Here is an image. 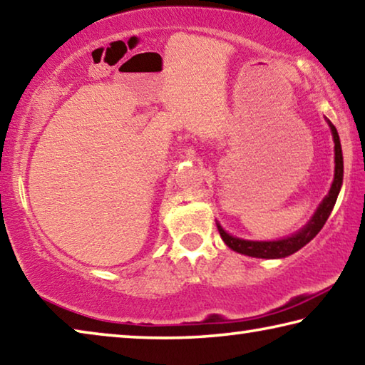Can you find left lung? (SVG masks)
Segmentation results:
<instances>
[{
  "mask_svg": "<svg viewBox=\"0 0 365 365\" xmlns=\"http://www.w3.org/2000/svg\"><path fill=\"white\" fill-rule=\"evenodd\" d=\"M327 123H329V127L331 130V137H333V143H335V177H333L329 195H327L322 200V202H320L319 207L316 209V212H314V215L311 217V220H309L307 224L301 228V230H298L293 235H289V237L280 238V240H272V242H252V240H243V238L233 237V235L225 232L217 222L220 237H222V240H224V243L228 246V248L240 252V255L251 256V257L282 259V257L292 256L296 251H299L302 246H306L320 230H322V227L325 225L327 219H329L330 212L333 211V206H335L338 193H339V190H341V185H343L341 143H339V137H338L335 125H333L329 119H327Z\"/></svg>",
  "mask_w": 365,
  "mask_h": 365,
  "instance_id": "1",
  "label": "left lung"
}]
</instances>
